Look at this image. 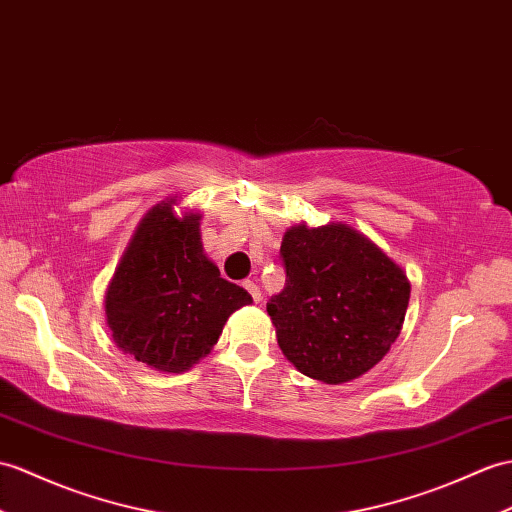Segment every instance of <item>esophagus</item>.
<instances>
[{
	"label": "esophagus",
	"instance_id": "esophagus-1",
	"mask_svg": "<svg viewBox=\"0 0 512 512\" xmlns=\"http://www.w3.org/2000/svg\"><path fill=\"white\" fill-rule=\"evenodd\" d=\"M242 285H244V290L253 296V301H255V303H259V301H261V292H259V288H257V283H255V281L246 279V281H242Z\"/></svg>",
	"mask_w": 512,
	"mask_h": 512
}]
</instances>
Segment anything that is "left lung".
<instances>
[{"instance_id": "1", "label": "left lung", "mask_w": 512, "mask_h": 512, "mask_svg": "<svg viewBox=\"0 0 512 512\" xmlns=\"http://www.w3.org/2000/svg\"><path fill=\"white\" fill-rule=\"evenodd\" d=\"M285 288L266 310L299 371L325 384L364 375L397 340L410 301L403 270L347 224L283 235Z\"/></svg>"}]
</instances>
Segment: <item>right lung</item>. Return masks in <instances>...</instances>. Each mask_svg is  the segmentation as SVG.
<instances>
[{"mask_svg":"<svg viewBox=\"0 0 512 512\" xmlns=\"http://www.w3.org/2000/svg\"><path fill=\"white\" fill-rule=\"evenodd\" d=\"M172 205L159 202L139 222L106 292V320L117 347L137 362L181 373L253 299L202 253L198 213L176 218Z\"/></svg>","mask_w":512,"mask_h":512,"instance_id":"add662e5","label":"right lung"}]
</instances>
